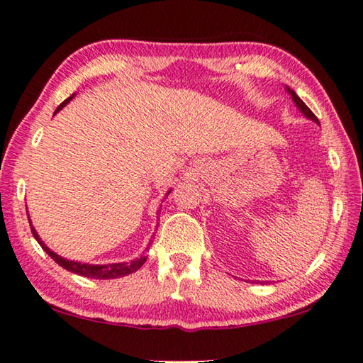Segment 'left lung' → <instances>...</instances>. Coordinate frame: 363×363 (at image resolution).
<instances>
[{"instance_id":"left-lung-1","label":"left lung","mask_w":363,"mask_h":363,"mask_svg":"<svg viewBox=\"0 0 363 363\" xmlns=\"http://www.w3.org/2000/svg\"><path fill=\"white\" fill-rule=\"evenodd\" d=\"M286 90L289 91V95H291V96H292V101L295 103V106H296V108H298V109L301 111V114H303V116H305V117H308V118H311V121H313V122H315V123H318V125H319V121H318V117H315V116H314V114L311 113V109H309V108L306 106V104H305V103H303V101L300 100V96H298V95H296V94H295V91H294L292 89H289V87H287V85H286Z\"/></svg>"}]
</instances>
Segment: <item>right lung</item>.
<instances>
[{
    "instance_id": "add662e5",
    "label": "right lung",
    "mask_w": 363,
    "mask_h": 363,
    "mask_svg": "<svg viewBox=\"0 0 363 363\" xmlns=\"http://www.w3.org/2000/svg\"><path fill=\"white\" fill-rule=\"evenodd\" d=\"M72 98H74V94H72L69 98H67V100H65L60 104V106L55 109L54 116L58 113V111L67 106V104L72 100ZM169 192H171V189L168 190L167 195H169ZM26 214H28V211H26ZM28 220H30V216H28ZM30 227H31V233H33V236H35V240L39 242V246L44 249V252L49 254L50 259H54L62 268L68 269V272H71V273H76L79 276H84V278H91V279H116V278H122V276H127V274L135 273L136 269H140L144 265V262L147 260L146 255H143V257H140V259H135V260H131V262L108 263V265H94V263H82V262L68 260V259H65V257L55 254L54 250H50L48 246L44 245L43 240L39 238V235H38V232L35 230V227L31 225V220H30ZM149 245H150V242H149Z\"/></svg>"
}]
</instances>
